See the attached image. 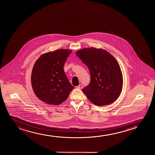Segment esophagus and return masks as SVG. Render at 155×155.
<instances>
[{
    "mask_svg": "<svg viewBox=\"0 0 155 155\" xmlns=\"http://www.w3.org/2000/svg\"><path fill=\"white\" fill-rule=\"evenodd\" d=\"M76 88H78V89H82V88H83V85H79V86H77Z\"/></svg>",
    "mask_w": 155,
    "mask_h": 155,
    "instance_id": "obj_1",
    "label": "esophagus"
}]
</instances>
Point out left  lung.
Instances as JSON below:
<instances>
[{
    "mask_svg": "<svg viewBox=\"0 0 155 155\" xmlns=\"http://www.w3.org/2000/svg\"><path fill=\"white\" fill-rule=\"evenodd\" d=\"M88 67L91 82L83 88L88 99L97 106H105L119 97L123 87V75L117 60L102 49L86 48L76 52Z\"/></svg>",
    "mask_w": 155,
    "mask_h": 155,
    "instance_id": "left-lung-1",
    "label": "left lung"
}]
</instances>
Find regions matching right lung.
<instances>
[{"mask_svg":"<svg viewBox=\"0 0 155 155\" xmlns=\"http://www.w3.org/2000/svg\"><path fill=\"white\" fill-rule=\"evenodd\" d=\"M71 50L58 49L41 55L34 64L31 84L35 95L47 104L58 105L64 102L74 87L64 69Z\"/></svg>","mask_w":155,"mask_h":155,"instance_id":"add662e5","label":"right lung"}]
</instances>
